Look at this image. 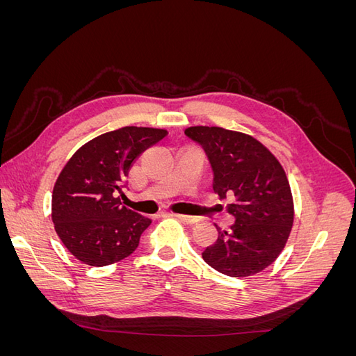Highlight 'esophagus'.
I'll use <instances>...</instances> for the list:
<instances>
[{
  "mask_svg": "<svg viewBox=\"0 0 356 356\" xmlns=\"http://www.w3.org/2000/svg\"><path fill=\"white\" fill-rule=\"evenodd\" d=\"M175 217L181 221H184L186 224H195L197 222V218L196 217H190V215H182V213H174Z\"/></svg>",
  "mask_w": 356,
  "mask_h": 356,
  "instance_id": "1",
  "label": "esophagus"
}]
</instances>
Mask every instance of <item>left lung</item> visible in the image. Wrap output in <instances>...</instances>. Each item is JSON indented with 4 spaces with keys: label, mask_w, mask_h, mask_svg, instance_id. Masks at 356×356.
I'll return each mask as SVG.
<instances>
[{
    "label": "left lung",
    "mask_w": 356,
    "mask_h": 356,
    "mask_svg": "<svg viewBox=\"0 0 356 356\" xmlns=\"http://www.w3.org/2000/svg\"><path fill=\"white\" fill-rule=\"evenodd\" d=\"M186 135L199 143L213 170V191L233 197L229 230L202 252L215 270L232 277L252 276L282 252L294 222V202L279 160L251 135L217 126H191Z\"/></svg>",
    "instance_id": "1"
}]
</instances>
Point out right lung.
I'll use <instances>...</instances> for the list:
<instances>
[{
    "label": "right lung",
    "mask_w": 356,
    "mask_h": 356,
    "mask_svg": "<svg viewBox=\"0 0 356 356\" xmlns=\"http://www.w3.org/2000/svg\"><path fill=\"white\" fill-rule=\"evenodd\" d=\"M165 129L126 126L86 143L63 166L53 187L51 220L67 250L84 264L123 260L152 220L122 207L124 178Z\"/></svg>",
    "instance_id": "obj_1"
}]
</instances>
